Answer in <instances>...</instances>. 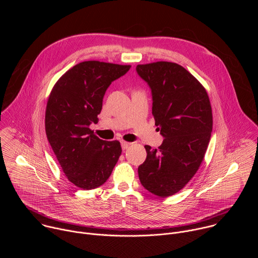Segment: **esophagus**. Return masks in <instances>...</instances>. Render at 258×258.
Masks as SVG:
<instances>
[{"instance_id":"obj_1","label":"esophagus","mask_w":258,"mask_h":258,"mask_svg":"<svg viewBox=\"0 0 258 258\" xmlns=\"http://www.w3.org/2000/svg\"><path fill=\"white\" fill-rule=\"evenodd\" d=\"M130 145H131V143L125 142V141H121V147H122V149H123V150L127 149L128 147H130Z\"/></svg>"}]
</instances>
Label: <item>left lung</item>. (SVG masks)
<instances>
[{"mask_svg": "<svg viewBox=\"0 0 258 258\" xmlns=\"http://www.w3.org/2000/svg\"><path fill=\"white\" fill-rule=\"evenodd\" d=\"M152 91V114L164 137L158 149L146 145L138 168L143 187L159 197L174 195L199 169L212 132V109L201 83L182 66L157 61L137 66Z\"/></svg>", "mask_w": 258, "mask_h": 258, "instance_id": "obj_1", "label": "left lung"}]
</instances>
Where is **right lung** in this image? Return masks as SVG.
<instances>
[{"label":"right lung","instance_id":"obj_1","mask_svg":"<svg viewBox=\"0 0 258 258\" xmlns=\"http://www.w3.org/2000/svg\"><path fill=\"white\" fill-rule=\"evenodd\" d=\"M130 68L131 65L84 61L68 69L50 93L46 135L64 174L81 189L103 185L121 154L118 141L99 139L90 124L99 120L107 88Z\"/></svg>","mask_w":258,"mask_h":258}]
</instances>
